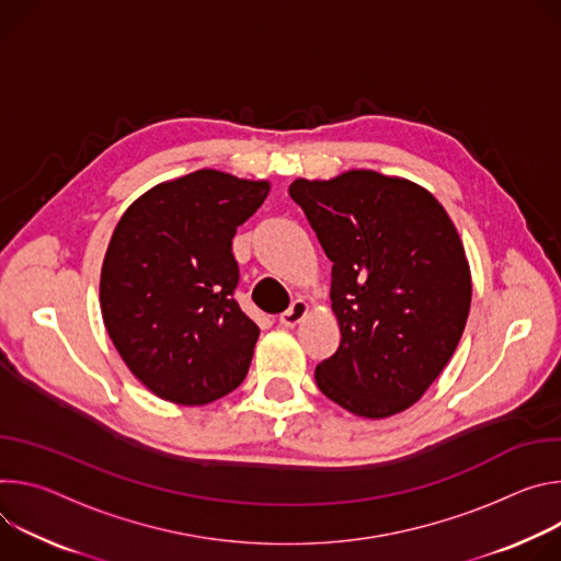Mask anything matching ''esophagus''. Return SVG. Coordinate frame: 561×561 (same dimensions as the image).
<instances>
[{
    "label": "esophagus",
    "instance_id": "1",
    "mask_svg": "<svg viewBox=\"0 0 561 561\" xmlns=\"http://www.w3.org/2000/svg\"><path fill=\"white\" fill-rule=\"evenodd\" d=\"M307 312H309V305H307L302 298H296V300L289 305L287 312L280 314L278 323H280L283 328H294V325H298V323L307 317Z\"/></svg>",
    "mask_w": 561,
    "mask_h": 561
}]
</instances>
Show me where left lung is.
Here are the masks:
<instances>
[{
  "instance_id": "obj_1",
  "label": "left lung",
  "mask_w": 561,
  "mask_h": 561,
  "mask_svg": "<svg viewBox=\"0 0 561 561\" xmlns=\"http://www.w3.org/2000/svg\"><path fill=\"white\" fill-rule=\"evenodd\" d=\"M289 196L332 261L341 345L317 365L319 390L365 419L408 410L448 365L470 312L450 216L423 186L369 169L298 178Z\"/></svg>"
}]
</instances>
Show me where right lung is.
Here are the masks:
<instances>
[{
  "label": "right lung",
  "instance_id": "add662e5",
  "mask_svg": "<svg viewBox=\"0 0 561 561\" xmlns=\"http://www.w3.org/2000/svg\"><path fill=\"white\" fill-rule=\"evenodd\" d=\"M267 180L201 169L156 184L119 218L100 274L106 332L156 397L205 405L247 377L259 325L233 300L236 229Z\"/></svg>",
  "mask_w": 561,
  "mask_h": 561
}]
</instances>
